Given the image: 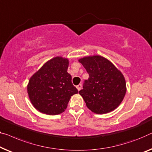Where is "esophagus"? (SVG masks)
Masks as SVG:
<instances>
[{
  "label": "esophagus",
  "instance_id": "obj_1",
  "mask_svg": "<svg viewBox=\"0 0 152 152\" xmlns=\"http://www.w3.org/2000/svg\"><path fill=\"white\" fill-rule=\"evenodd\" d=\"M76 88L78 91H80L81 89H82V85H81V84H79V85L76 86Z\"/></svg>",
  "mask_w": 152,
  "mask_h": 152
}]
</instances>
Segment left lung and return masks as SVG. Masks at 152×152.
Returning a JSON list of instances; mask_svg holds the SVG:
<instances>
[{"mask_svg": "<svg viewBox=\"0 0 152 152\" xmlns=\"http://www.w3.org/2000/svg\"><path fill=\"white\" fill-rule=\"evenodd\" d=\"M89 74L79 94L87 108L97 114L115 110L126 92L125 78L113 63L101 56L84 57L79 60Z\"/></svg>", "mask_w": 152, "mask_h": 152, "instance_id": "8db88e82", "label": "left lung"}]
</instances>
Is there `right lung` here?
Listing matches in <instances>:
<instances>
[{
    "label": "right lung",
    "mask_w": 152,
    "mask_h": 152,
    "mask_svg": "<svg viewBox=\"0 0 152 152\" xmlns=\"http://www.w3.org/2000/svg\"><path fill=\"white\" fill-rule=\"evenodd\" d=\"M67 58L56 56L46 62L33 75L27 91L36 109L47 115H56L65 111L71 96L78 91L67 73Z\"/></svg>",
    "instance_id": "obj_1"
}]
</instances>
